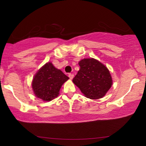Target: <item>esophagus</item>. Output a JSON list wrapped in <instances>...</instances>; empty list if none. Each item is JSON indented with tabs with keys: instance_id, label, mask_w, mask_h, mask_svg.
I'll return each instance as SVG.
<instances>
[{
	"instance_id": "1",
	"label": "esophagus",
	"mask_w": 146,
	"mask_h": 146,
	"mask_svg": "<svg viewBox=\"0 0 146 146\" xmlns=\"http://www.w3.org/2000/svg\"><path fill=\"white\" fill-rule=\"evenodd\" d=\"M68 76H69V78H70V79H72L73 78H74V75L73 74H69V75H68Z\"/></svg>"
}]
</instances>
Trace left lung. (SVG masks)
I'll use <instances>...</instances> for the list:
<instances>
[{"instance_id":"obj_1","label":"left lung","mask_w":146,"mask_h":146,"mask_svg":"<svg viewBox=\"0 0 146 146\" xmlns=\"http://www.w3.org/2000/svg\"><path fill=\"white\" fill-rule=\"evenodd\" d=\"M80 69L72 81L86 97L90 99L102 98L112 84L108 69L94 58H84L79 62Z\"/></svg>"}]
</instances>
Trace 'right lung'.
Listing matches in <instances>:
<instances>
[{
	"label": "right lung",
	"instance_id": "add662e5",
	"mask_svg": "<svg viewBox=\"0 0 146 146\" xmlns=\"http://www.w3.org/2000/svg\"><path fill=\"white\" fill-rule=\"evenodd\" d=\"M68 79L51 62H48L35 76L32 86L36 96L44 101H51L58 96L62 85Z\"/></svg>",
	"mask_w": 146,
	"mask_h": 146
}]
</instances>
